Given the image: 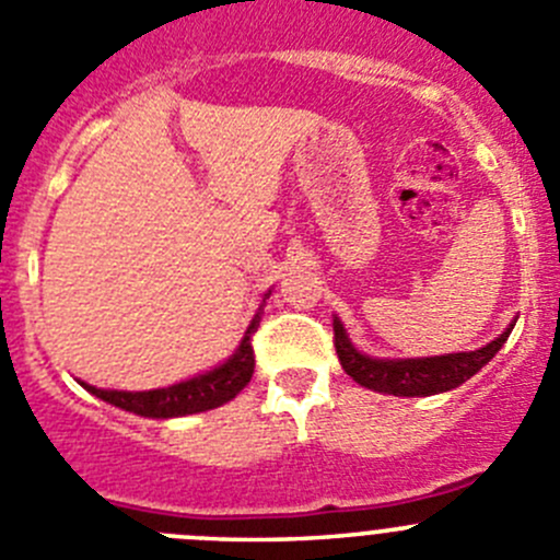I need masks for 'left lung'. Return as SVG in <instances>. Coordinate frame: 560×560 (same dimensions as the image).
Listing matches in <instances>:
<instances>
[{"label":"left lung","instance_id":"left-lung-1","mask_svg":"<svg viewBox=\"0 0 560 560\" xmlns=\"http://www.w3.org/2000/svg\"><path fill=\"white\" fill-rule=\"evenodd\" d=\"M332 329L340 365L357 385L387 393V396H434V393L454 390L472 374H478L509 340L514 324L483 349L443 357H415V360H376V357L357 351L338 316H335Z\"/></svg>","mask_w":560,"mask_h":560}]
</instances>
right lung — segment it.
<instances>
[{
  "label": "right lung",
  "mask_w": 560,
  "mask_h": 560,
  "mask_svg": "<svg viewBox=\"0 0 560 560\" xmlns=\"http://www.w3.org/2000/svg\"><path fill=\"white\" fill-rule=\"evenodd\" d=\"M269 296V294H266ZM264 296V300H266ZM260 324V313H255L253 324L244 332L242 343L228 357L220 369L200 374L195 380L178 382L173 387H159V390H142V393H126V390H98L93 385H84V390L93 393L95 398H104L106 404L126 409V412L142 415V418H178V415H195L206 412L228 404L236 398L238 393L247 387L255 371V354H253V332Z\"/></svg>",
  "instance_id": "1"
}]
</instances>
